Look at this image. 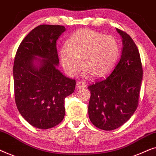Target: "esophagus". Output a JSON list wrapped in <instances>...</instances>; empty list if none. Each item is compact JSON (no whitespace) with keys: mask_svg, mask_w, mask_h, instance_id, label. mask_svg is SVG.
Masks as SVG:
<instances>
[{"mask_svg":"<svg viewBox=\"0 0 156 156\" xmlns=\"http://www.w3.org/2000/svg\"><path fill=\"white\" fill-rule=\"evenodd\" d=\"M87 87V84L86 82H84V81H79L76 84V87L78 89H84Z\"/></svg>","mask_w":156,"mask_h":156,"instance_id":"esophagus-1","label":"esophagus"}]
</instances>
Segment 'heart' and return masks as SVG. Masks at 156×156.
<instances>
[{"label": "heart", "mask_w": 156, "mask_h": 156, "mask_svg": "<svg viewBox=\"0 0 156 156\" xmlns=\"http://www.w3.org/2000/svg\"><path fill=\"white\" fill-rule=\"evenodd\" d=\"M120 56V45L116 38L90 29L74 33L60 52V62L68 75L75 76L81 66L84 73L102 77L109 73Z\"/></svg>", "instance_id": "1"}]
</instances>
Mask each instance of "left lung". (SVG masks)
Instances as JSON below:
<instances>
[{
	"instance_id": "1",
	"label": "left lung",
	"mask_w": 156,
	"mask_h": 156,
	"mask_svg": "<svg viewBox=\"0 0 156 156\" xmlns=\"http://www.w3.org/2000/svg\"><path fill=\"white\" fill-rule=\"evenodd\" d=\"M123 39L121 58L109 75L89 85V116L98 129L112 131L126 122L138 106L143 78L137 46L126 32L117 28Z\"/></svg>"
}]
</instances>
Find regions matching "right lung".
Here are the masks:
<instances>
[{"label":"right lung","mask_w":156,"mask_h":156,"mask_svg":"<svg viewBox=\"0 0 156 156\" xmlns=\"http://www.w3.org/2000/svg\"><path fill=\"white\" fill-rule=\"evenodd\" d=\"M65 31L62 25H40L27 34L14 60V94L23 118L40 129L58 125L65 114V99L74 91L76 81L57 69L56 41ZM41 57L40 67L34 64Z\"/></svg>","instance_id":"add662e5"}]
</instances>
